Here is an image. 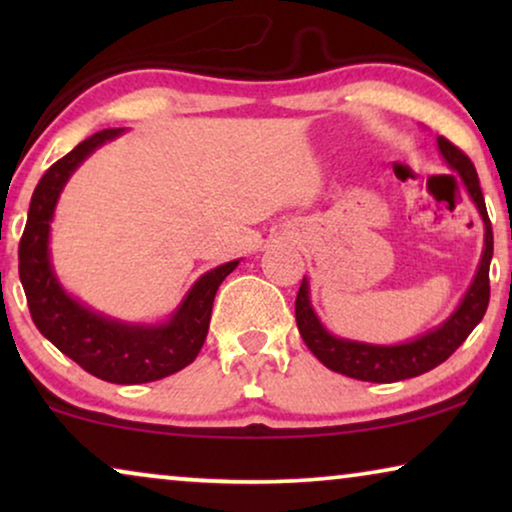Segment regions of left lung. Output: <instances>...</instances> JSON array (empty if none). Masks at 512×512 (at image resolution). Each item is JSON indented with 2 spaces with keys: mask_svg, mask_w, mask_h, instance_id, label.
Here are the masks:
<instances>
[{
  "mask_svg": "<svg viewBox=\"0 0 512 512\" xmlns=\"http://www.w3.org/2000/svg\"><path fill=\"white\" fill-rule=\"evenodd\" d=\"M438 149L443 158L450 163L454 172L464 181L468 195L478 207L485 223V249L475 272L471 286H468L464 300H461L457 310L450 314V319L443 321L433 331L419 335L410 342L401 345H368V342H356L347 338H335L321 324L310 303V284L303 277L300 291L296 296V324L303 335L305 345L310 352L331 368L333 373L354 377L363 382H398L429 373L445 359L457 352L461 342H464L475 326L485 317L489 305V263L494 254V235L492 223H489L485 198H482V188L478 172L471 163V158L464 151L457 149L450 139L438 137Z\"/></svg>",
  "mask_w": 512,
  "mask_h": 512,
  "instance_id": "8db88e82",
  "label": "left lung"
}]
</instances>
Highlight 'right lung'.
Here are the masks:
<instances>
[{"label": "right lung", "instance_id": "add662e5", "mask_svg": "<svg viewBox=\"0 0 512 512\" xmlns=\"http://www.w3.org/2000/svg\"><path fill=\"white\" fill-rule=\"evenodd\" d=\"M123 128H109L83 139L65 158L48 167L32 193L27 223L18 247V272L34 326L62 354L90 375L114 384L163 380L186 368L205 345L214 296L240 261L209 270L191 286L165 324H125L109 319L69 296L55 277L48 251L55 205L72 172Z\"/></svg>", "mask_w": 512, "mask_h": 512}]
</instances>
